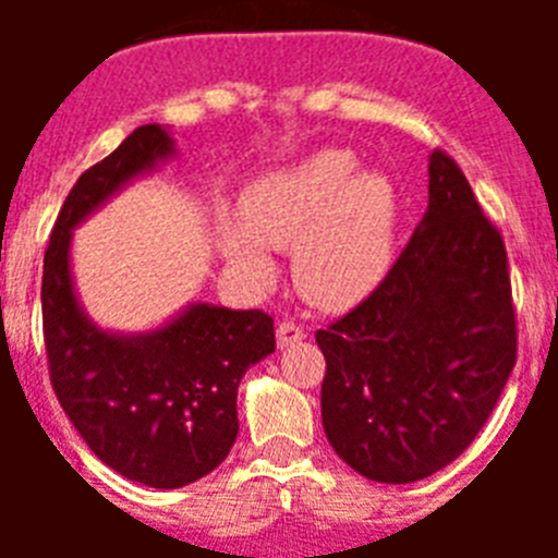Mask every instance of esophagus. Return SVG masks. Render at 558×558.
Wrapping results in <instances>:
<instances>
[{
  "mask_svg": "<svg viewBox=\"0 0 558 558\" xmlns=\"http://www.w3.org/2000/svg\"><path fill=\"white\" fill-rule=\"evenodd\" d=\"M304 338V327L295 322H282L276 329V343L279 347H290V343H299Z\"/></svg>",
  "mask_w": 558,
  "mask_h": 558,
  "instance_id": "esophagus-1",
  "label": "esophagus"
}]
</instances>
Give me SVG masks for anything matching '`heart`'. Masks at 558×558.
<instances>
[{
    "instance_id": "1",
    "label": "heart",
    "mask_w": 558,
    "mask_h": 558,
    "mask_svg": "<svg viewBox=\"0 0 558 558\" xmlns=\"http://www.w3.org/2000/svg\"><path fill=\"white\" fill-rule=\"evenodd\" d=\"M240 218L220 223L229 263L265 282L270 248H293L299 293L322 310H349L393 268L399 195L388 175L360 170L352 153L318 150L251 181Z\"/></svg>"
}]
</instances>
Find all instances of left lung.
<instances>
[{
	"instance_id": "left-lung-1",
	"label": "left lung",
	"mask_w": 558,
	"mask_h": 558,
	"mask_svg": "<svg viewBox=\"0 0 558 558\" xmlns=\"http://www.w3.org/2000/svg\"><path fill=\"white\" fill-rule=\"evenodd\" d=\"M430 198L386 282L315 332L329 445L368 481L413 483L475 441L517 363L509 256L470 181L430 156Z\"/></svg>"
}]
</instances>
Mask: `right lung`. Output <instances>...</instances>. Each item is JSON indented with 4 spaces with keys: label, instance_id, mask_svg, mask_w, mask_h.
Instances as JSON below:
<instances>
[{
    "label": "right lung",
    "instance_id": "obj_1",
    "mask_svg": "<svg viewBox=\"0 0 558 558\" xmlns=\"http://www.w3.org/2000/svg\"><path fill=\"white\" fill-rule=\"evenodd\" d=\"M170 153L165 128L142 125L88 167L58 211L41 279L58 402L106 466L153 489H179L223 463L240 430L236 386L276 349L274 318L263 310L192 304L147 335L102 332L83 315L69 274L72 229Z\"/></svg>",
    "mask_w": 558,
    "mask_h": 558
}]
</instances>
